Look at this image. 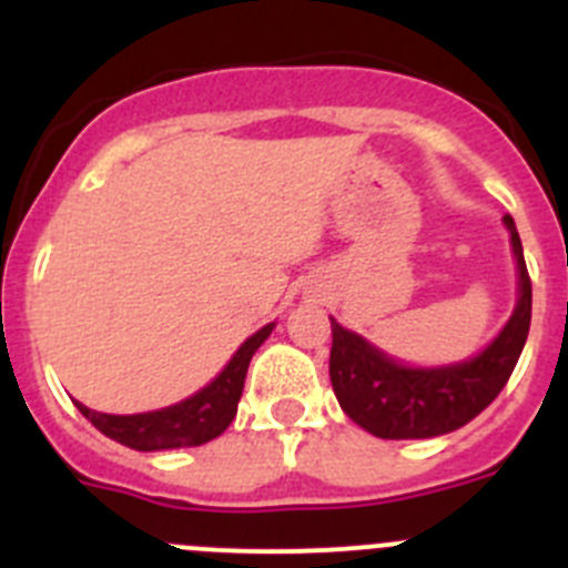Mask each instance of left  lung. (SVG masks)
Wrapping results in <instances>:
<instances>
[{"label":"left lung","instance_id":"obj_1","mask_svg":"<svg viewBox=\"0 0 568 568\" xmlns=\"http://www.w3.org/2000/svg\"><path fill=\"white\" fill-rule=\"evenodd\" d=\"M518 258V304L500 335L475 358L449 366H404L333 321L329 378L341 409L375 438H435L469 424L509 381L531 321V281L511 215H504Z\"/></svg>","mask_w":568,"mask_h":568}]
</instances>
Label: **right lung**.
<instances>
[{"instance_id":"obj_1","label":"right lung","mask_w":568,"mask_h":568,"mask_svg":"<svg viewBox=\"0 0 568 568\" xmlns=\"http://www.w3.org/2000/svg\"><path fill=\"white\" fill-rule=\"evenodd\" d=\"M273 327L275 324H267L255 335H250L239 346V353L230 358V364L219 373V378L210 381L204 389H199L190 398H184L182 404L164 406V409L142 415H104L97 413V409H88V406L77 400L79 413L97 426L99 433L130 446V449H139V453H159V449H182V446L207 444V440L219 438L230 426V420L235 418L244 378H247L250 358L270 338Z\"/></svg>"}]
</instances>
